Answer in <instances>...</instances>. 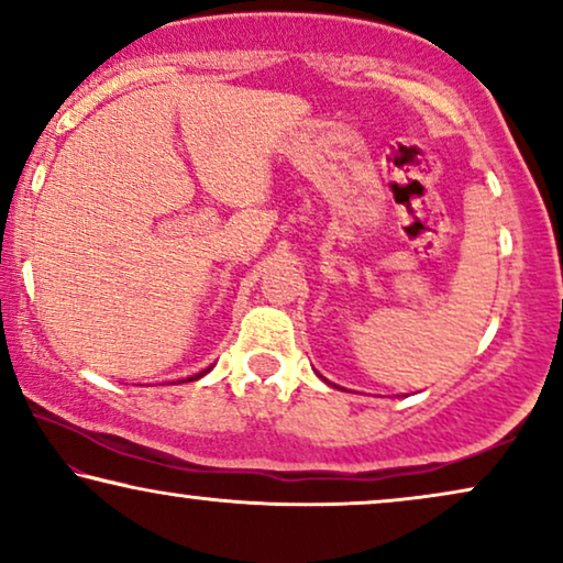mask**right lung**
Instances as JSON below:
<instances>
[{
	"label": "right lung",
	"instance_id": "right-lung-1",
	"mask_svg": "<svg viewBox=\"0 0 563 563\" xmlns=\"http://www.w3.org/2000/svg\"><path fill=\"white\" fill-rule=\"evenodd\" d=\"M208 371H211V368H206V371H203V373H198V376H190V378H187V380H198V378H203V376H206V373H208Z\"/></svg>",
	"mask_w": 563,
	"mask_h": 563
}]
</instances>
